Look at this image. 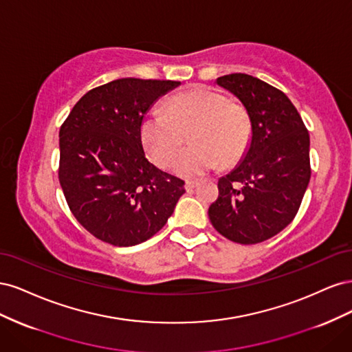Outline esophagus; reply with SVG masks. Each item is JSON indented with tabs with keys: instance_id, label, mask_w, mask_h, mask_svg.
I'll use <instances>...</instances> for the list:
<instances>
[{
	"instance_id": "34e87169",
	"label": "esophagus",
	"mask_w": 352,
	"mask_h": 352,
	"mask_svg": "<svg viewBox=\"0 0 352 352\" xmlns=\"http://www.w3.org/2000/svg\"><path fill=\"white\" fill-rule=\"evenodd\" d=\"M195 186H198V182H195V180H186V182H185V189L186 190H192Z\"/></svg>"
}]
</instances>
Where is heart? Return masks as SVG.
I'll list each match as a JSON object with an SVG mask.
<instances>
[{"instance_id":"1","label":"heart","mask_w":352,"mask_h":352,"mask_svg":"<svg viewBox=\"0 0 352 352\" xmlns=\"http://www.w3.org/2000/svg\"><path fill=\"white\" fill-rule=\"evenodd\" d=\"M190 135L192 148L180 155L175 172L195 177L216 168L236 166L252 141V120L239 102L208 88L179 92L164 102V113H150L140 126L146 155L158 167H168Z\"/></svg>"}]
</instances>
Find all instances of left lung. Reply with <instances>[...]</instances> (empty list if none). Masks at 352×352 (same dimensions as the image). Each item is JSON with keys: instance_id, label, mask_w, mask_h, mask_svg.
<instances>
[{"instance_id": "obj_1", "label": "left lung", "mask_w": 352, "mask_h": 352, "mask_svg": "<svg viewBox=\"0 0 352 352\" xmlns=\"http://www.w3.org/2000/svg\"><path fill=\"white\" fill-rule=\"evenodd\" d=\"M248 110L252 141L241 163L219 179V198L208 208L211 225L236 243L278 235L296 216L310 182V135L291 100L245 73L217 78Z\"/></svg>"}]
</instances>
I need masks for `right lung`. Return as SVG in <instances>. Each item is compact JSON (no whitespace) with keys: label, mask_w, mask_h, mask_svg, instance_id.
Returning <instances> with one entry per match:
<instances>
[{"label":"right lung","mask_w":352,"mask_h":352,"mask_svg":"<svg viewBox=\"0 0 352 352\" xmlns=\"http://www.w3.org/2000/svg\"><path fill=\"white\" fill-rule=\"evenodd\" d=\"M176 80L123 78L87 92L60 127L58 180L91 235L132 247L162 229L185 192L182 179L145 157L140 126Z\"/></svg>","instance_id":"add662e5"}]
</instances>
